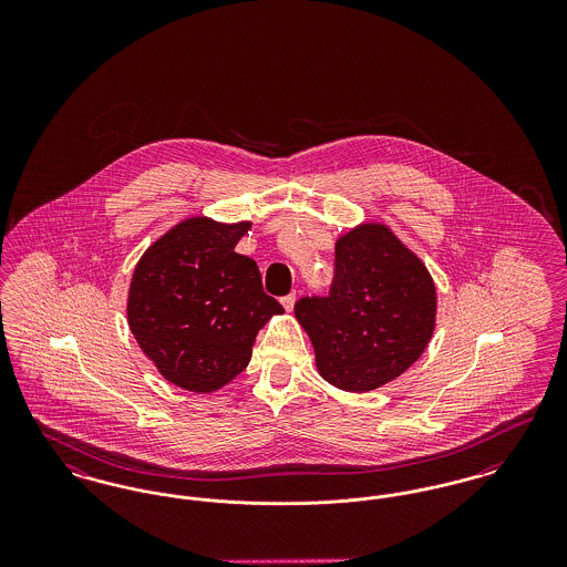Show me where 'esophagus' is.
<instances>
[{
  "instance_id": "34e87169",
  "label": "esophagus",
  "mask_w": 567,
  "mask_h": 567,
  "mask_svg": "<svg viewBox=\"0 0 567 567\" xmlns=\"http://www.w3.org/2000/svg\"><path fill=\"white\" fill-rule=\"evenodd\" d=\"M296 299H297L296 293H289V296H285V297H282V299H280V301H282V306H285V310H287V312H291V310H293V306H296Z\"/></svg>"
}]
</instances>
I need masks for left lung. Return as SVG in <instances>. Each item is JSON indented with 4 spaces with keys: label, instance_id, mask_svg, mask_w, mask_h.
<instances>
[{
    "label": "left lung",
    "instance_id": "left-lung-1",
    "mask_svg": "<svg viewBox=\"0 0 567 567\" xmlns=\"http://www.w3.org/2000/svg\"><path fill=\"white\" fill-rule=\"evenodd\" d=\"M299 324L312 340L319 374L352 393L378 389L423 354L435 327V285L395 234L365 223L336 243L327 297H301Z\"/></svg>",
    "mask_w": 567,
    "mask_h": 567
}]
</instances>
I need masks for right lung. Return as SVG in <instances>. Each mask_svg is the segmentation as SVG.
<instances>
[{"mask_svg": "<svg viewBox=\"0 0 567 567\" xmlns=\"http://www.w3.org/2000/svg\"><path fill=\"white\" fill-rule=\"evenodd\" d=\"M250 223L193 216L153 244L135 266L127 319L162 377L210 393L250 361L259 329L285 308L264 291L261 271L234 248Z\"/></svg>", "mask_w": 567, "mask_h": 567, "instance_id": "obj_1", "label": "right lung"}]
</instances>
